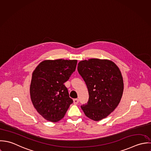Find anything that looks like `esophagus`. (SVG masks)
<instances>
[{"instance_id":"1","label":"esophagus","mask_w":151,"mask_h":151,"mask_svg":"<svg viewBox=\"0 0 151 151\" xmlns=\"http://www.w3.org/2000/svg\"><path fill=\"white\" fill-rule=\"evenodd\" d=\"M79 103V100L78 99H75L73 100V103L74 104H78Z\"/></svg>"}]
</instances>
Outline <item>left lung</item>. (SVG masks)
<instances>
[{
    "instance_id": "8db88e82",
    "label": "left lung",
    "mask_w": 151,
    "mask_h": 151,
    "mask_svg": "<svg viewBox=\"0 0 151 151\" xmlns=\"http://www.w3.org/2000/svg\"><path fill=\"white\" fill-rule=\"evenodd\" d=\"M78 70L89 95L88 103L81 106L85 114L94 121L107 117L122 96L124 83L119 68L111 60L92 58L80 61Z\"/></svg>"
}]
</instances>
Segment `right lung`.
<instances>
[{"label":"right lung","mask_w":151,"mask_h":151,"mask_svg":"<svg viewBox=\"0 0 151 151\" xmlns=\"http://www.w3.org/2000/svg\"><path fill=\"white\" fill-rule=\"evenodd\" d=\"M77 60H45L32 74L31 100L37 112L45 120L58 122L63 118L73 100L64 83L75 70Z\"/></svg>","instance_id":"right-lung-1"}]
</instances>
